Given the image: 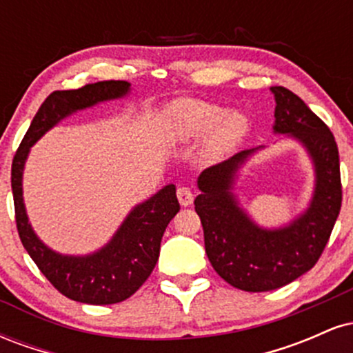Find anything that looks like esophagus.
I'll return each instance as SVG.
<instances>
[{
    "instance_id": "1",
    "label": "esophagus",
    "mask_w": 353,
    "mask_h": 353,
    "mask_svg": "<svg viewBox=\"0 0 353 353\" xmlns=\"http://www.w3.org/2000/svg\"><path fill=\"white\" fill-rule=\"evenodd\" d=\"M177 199H179L181 205H184V208H189L190 204L194 202V196H192V190H190L189 188H182L177 189Z\"/></svg>"
}]
</instances>
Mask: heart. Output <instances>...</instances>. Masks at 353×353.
I'll return each mask as SVG.
<instances>
[{
  "instance_id": "1",
  "label": "heart",
  "mask_w": 353,
  "mask_h": 353,
  "mask_svg": "<svg viewBox=\"0 0 353 353\" xmlns=\"http://www.w3.org/2000/svg\"><path fill=\"white\" fill-rule=\"evenodd\" d=\"M159 131L171 144H189L205 136L202 159L214 163L244 141L249 132V121L239 111L225 112L204 101L179 99L161 112Z\"/></svg>"
}]
</instances>
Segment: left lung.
<instances>
[{"label": "left lung", "instance_id": "obj_1", "mask_svg": "<svg viewBox=\"0 0 353 353\" xmlns=\"http://www.w3.org/2000/svg\"><path fill=\"white\" fill-rule=\"evenodd\" d=\"M275 99L274 134L297 141L314 168V192L301 214L281 228H262L236 194L241 169L264 149L237 152L197 177L201 194L196 212L214 270L236 289L269 292L309 272L329 242L342 205L339 149L330 129L303 101L282 86L270 88Z\"/></svg>", "mask_w": 353, "mask_h": 353}]
</instances>
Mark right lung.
<instances>
[{"label": "right lung", "instance_id": "add662e5", "mask_svg": "<svg viewBox=\"0 0 353 353\" xmlns=\"http://www.w3.org/2000/svg\"><path fill=\"white\" fill-rule=\"evenodd\" d=\"M131 92L128 81H101L48 96L31 121L11 168L14 212L24 249L61 294L91 305L123 302L148 281L159 259L161 241L172 217L179 212L176 185L168 184L152 197L134 205L108 244L91 254H61L34 232L23 197V172L31 148L61 121L104 101L123 99Z\"/></svg>", "mask_w": 353, "mask_h": 353}]
</instances>
